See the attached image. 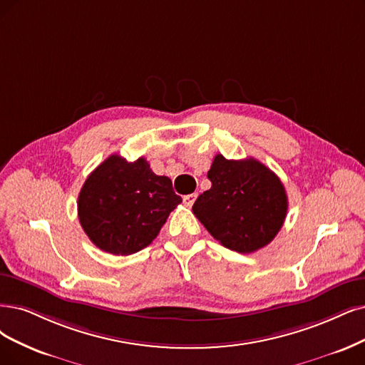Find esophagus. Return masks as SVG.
Segmentation results:
<instances>
[{
    "instance_id": "34e87169",
    "label": "esophagus",
    "mask_w": 365,
    "mask_h": 365,
    "mask_svg": "<svg viewBox=\"0 0 365 365\" xmlns=\"http://www.w3.org/2000/svg\"><path fill=\"white\" fill-rule=\"evenodd\" d=\"M195 200H197V194H187V195L183 197V203H185L187 207H191V206L194 205Z\"/></svg>"
}]
</instances>
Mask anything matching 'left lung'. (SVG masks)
Instances as JSON below:
<instances>
[{
    "label": "left lung",
    "mask_w": 365,
    "mask_h": 365,
    "mask_svg": "<svg viewBox=\"0 0 365 365\" xmlns=\"http://www.w3.org/2000/svg\"><path fill=\"white\" fill-rule=\"evenodd\" d=\"M212 182L192 212L225 248L250 254L281 230L287 215V194L278 175L254 158L225 159L217 155L207 171Z\"/></svg>",
    "instance_id": "obj_1"
}]
</instances>
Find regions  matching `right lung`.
Instances as JSON below:
<instances>
[{
	"mask_svg": "<svg viewBox=\"0 0 365 365\" xmlns=\"http://www.w3.org/2000/svg\"><path fill=\"white\" fill-rule=\"evenodd\" d=\"M182 203L167 175H156L144 158L111 155L81 187L78 218L99 250L129 255L150 245L168 215Z\"/></svg>",
	"mask_w": 365,
	"mask_h": 365,
	"instance_id": "1",
	"label": "right lung"
}]
</instances>
